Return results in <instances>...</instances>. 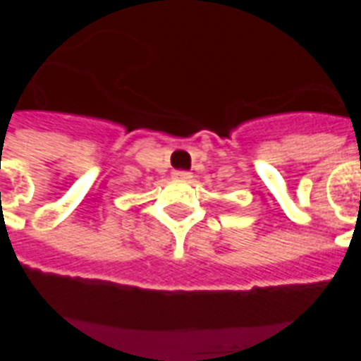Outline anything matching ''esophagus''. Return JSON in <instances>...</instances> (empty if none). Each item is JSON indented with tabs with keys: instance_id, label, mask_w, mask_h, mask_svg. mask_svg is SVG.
I'll list each match as a JSON object with an SVG mask.
<instances>
[{
	"instance_id": "obj_1",
	"label": "esophagus",
	"mask_w": 361,
	"mask_h": 361,
	"mask_svg": "<svg viewBox=\"0 0 361 361\" xmlns=\"http://www.w3.org/2000/svg\"><path fill=\"white\" fill-rule=\"evenodd\" d=\"M193 178V173L185 172V170H178V172H173V180H180V181H189Z\"/></svg>"
}]
</instances>
